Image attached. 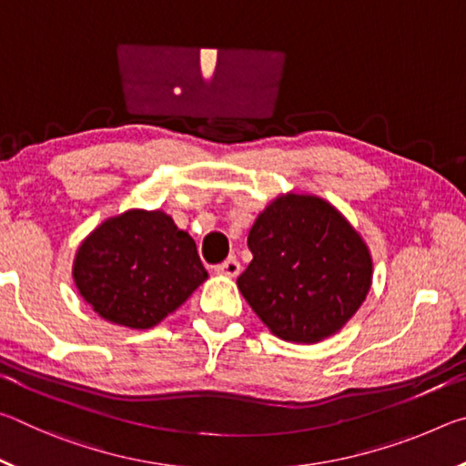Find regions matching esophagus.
<instances>
[{"label": "esophagus", "mask_w": 466, "mask_h": 466, "mask_svg": "<svg viewBox=\"0 0 466 466\" xmlns=\"http://www.w3.org/2000/svg\"><path fill=\"white\" fill-rule=\"evenodd\" d=\"M240 263H238V258L236 257H230V258H226L224 263H219L218 267H216V271L218 273H222V275H228V278H236V275L240 273Z\"/></svg>", "instance_id": "obj_1"}]
</instances>
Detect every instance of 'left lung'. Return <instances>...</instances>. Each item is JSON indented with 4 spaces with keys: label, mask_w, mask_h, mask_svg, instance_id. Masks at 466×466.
I'll return each instance as SVG.
<instances>
[{
    "label": "left lung",
    "mask_w": 466,
    "mask_h": 466,
    "mask_svg": "<svg viewBox=\"0 0 466 466\" xmlns=\"http://www.w3.org/2000/svg\"><path fill=\"white\" fill-rule=\"evenodd\" d=\"M248 248L252 261L236 283L257 317L286 341L317 343L337 333L372 283L364 240L319 197L273 201L250 228Z\"/></svg>",
    "instance_id": "left-lung-1"
}]
</instances>
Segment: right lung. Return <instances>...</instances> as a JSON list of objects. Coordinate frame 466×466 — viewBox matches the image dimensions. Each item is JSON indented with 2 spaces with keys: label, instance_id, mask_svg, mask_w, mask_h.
Wrapping results in <instances>:
<instances>
[{
  "label": "right lung",
  "instance_id": "1",
  "mask_svg": "<svg viewBox=\"0 0 466 466\" xmlns=\"http://www.w3.org/2000/svg\"><path fill=\"white\" fill-rule=\"evenodd\" d=\"M208 278L195 240L162 211L133 209L98 226L77 250L74 279L102 319L149 329Z\"/></svg>",
  "mask_w": 466,
  "mask_h": 466
}]
</instances>
